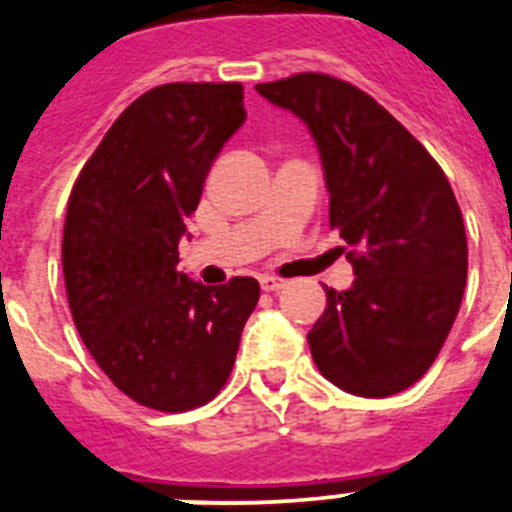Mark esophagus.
Returning a JSON list of instances; mask_svg holds the SVG:
<instances>
[{"label":"esophagus","instance_id":"1","mask_svg":"<svg viewBox=\"0 0 512 512\" xmlns=\"http://www.w3.org/2000/svg\"><path fill=\"white\" fill-rule=\"evenodd\" d=\"M284 279H277V277H261V289L264 292H279V289L284 287Z\"/></svg>","mask_w":512,"mask_h":512}]
</instances>
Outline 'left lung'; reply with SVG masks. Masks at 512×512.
Returning a JSON list of instances; mask_svg holds the SVG:
<instances>
[{
    "instance_id": "1",
    "label": "left lung",
    "mask_w": 512,
    "mask_h": 512,
    "mask_svg": "<svg viewBox=\"0 0 512 512\" xmlns=\"http://www.w3.org/2000/svg\"><path fill=\"white\" fill-rule=\"evenodd\" d=\"M256 92L307 125L330 228L351 248L356 279L343 292L325 287L328 305L307 333L312 361L351 395L408 390L441 351L467 287V235L449 179L354 84L297 74Z\"/></svg>"
}]
</instances>
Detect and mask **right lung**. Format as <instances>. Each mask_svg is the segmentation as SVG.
<instances>
[{
  "label": "right lung",
  "mask_w": 512,
  "mask_h": 512,
  "mask_svg": "<svg viewBox=\"0 0 512 512\" xmlns=\"http://www.w3.org/2000/svg\"><path fill=\"white\" fill-rule=\"evenodd\" d=\"M243 122L241 84L156 87L117 117L71 189L61 251L76 330L146 408L212 400L259 302L256 279L205 287L176 266L184 217Z\"/></svg>",
  "instance_id": "add662e5"
}]
</instances>
